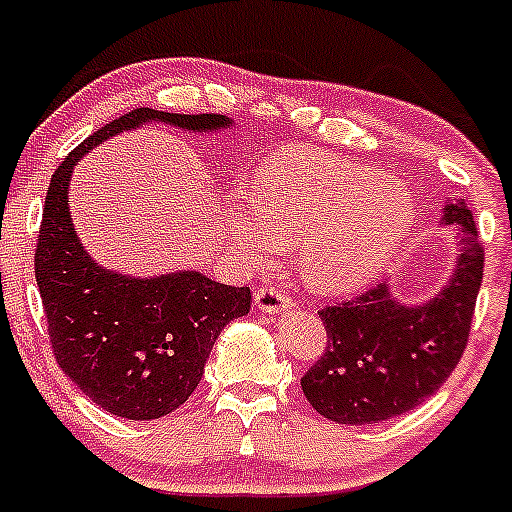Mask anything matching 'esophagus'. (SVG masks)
<instances>
[{"label":"esophagus","instance_id":"34e87169","mask_svg":"<svg viewBox=\"0 0 512 512\" xmlns=\"http://www.w3.org/2000/svg\"><path fill=\"white\" fill-rule=\"evenodd\" d=\"M255 304L262 312H282V309L292 307V294L280 285H260L255 289Z\"/></svg>","mask_w":512,"mask_h":512}]
</instances>
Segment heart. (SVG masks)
Instances as JSON below:
<instances>
[{"mask_svg": "<svg viewBox=\"0 0 512 512\" xmlns=\"http://www.w3.org/2000/svg\"><path fill=\"white\" fill-rule=\"evenodd\" d=\"M414 220L401 183L312 148L270 156L255 173V203L230 200L223 235L245 265L262 267L299 245V267L317 292L374 280Z\"/></svg>", "mask_w": 512, "mask_h": 512, "instance_id": "b5f03b06", "label": "heart"}]
</instances>
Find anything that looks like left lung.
Instances as JSON below:
<instances>
[{"instance_id": "left-lung-1", "label": "left lung", "mask_w": 512, "mask_h": 512, "mask_svg": "<svg viewBox=\"0 0 512 512\" xmlns=\"http://www.w3.org/2000/svg\"><path fill=\"white\" fill-rule=\"evenodd\" d=\"M461 225L451 282L421 307H404L384 282L319 309L327 349L304 371L302 391L329 421L364 426L411 411L436 394L466 352L483 282V242L466 203L446 208Z\"/></svg>"}]
</instances>
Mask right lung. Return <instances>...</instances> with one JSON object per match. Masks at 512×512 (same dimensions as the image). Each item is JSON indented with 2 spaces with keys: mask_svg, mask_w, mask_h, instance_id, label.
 Segmentation results:
<instances>
[{
  "mask_svg": "<svg viewBox=\"0 0 512 512\" xmlns=\"http://www.w3.org/2000/svg\"><path fill=\"white\" fill-rule=\"evenodd\" d=\"M146 121L188 131L227 126L218 113L136 108L98 128L51 178L34 247V272L51 352L66 376L103 411L148 421L173 414L203 379L215 339L250 312V287L213 282L200 272L136 280L106 272L81 247L69 213V175L91 148Z\"/></svg>",
  "mask_w": 512,
  "mask_h": 512,
  "instance_id": "obj_1",
  "label": "right lung"
}]
</instances>
